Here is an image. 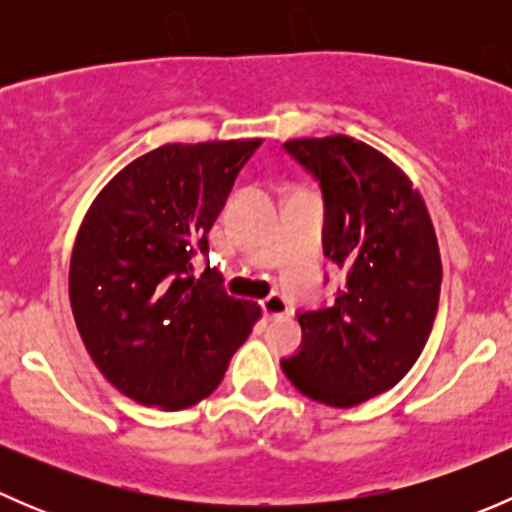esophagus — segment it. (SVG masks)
I'll use <instances>...</instances> for the list:
<instances>
[{"label": "esophagus", "instance_id": "obj_1", "mask_svg": "<svg viewBox=\"0 0 512 512\" xmlns=\"http://www.w3.org/2000/svg\"><path fill=\"white\" fill-rule=\"evenodd\" d=\"M262 309H265V317L272 319V317H282V314L289 312L287 302L282 294H270L267 299H262Z\"/></svg>", "mask_w": 512, "mask_h": 512}]
</instances>
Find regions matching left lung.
Returning <instances> with one entry per match:
<instances>
[{
  "mask_svg": "<svg viewBox=\"0 0 512 512\" xmlns=\"http://www.w3.org/2000/svg\"><path fill=\"white\" fill-rule=\"evenodd\" d=\"M285 151L317 178L324 255L344 272L334 302L297 314L287 379L319 404L352 409L399 384L426 347L441 252L421 193L384 153L349 136L294 138Z\"/></svg>",
  "mask_w": 512,
  "mask_h": 512,
  "instance_id": "1",
  "label": "left lung"
}]
</instances>
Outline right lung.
<instances>
[{"instance_id":"1","label":"right lung","mask_w":512,"mask_h":512,"mask_svg":"<svg viewBox=\"0 0 512 512\" xmlns=\"http://www.w3.org/2000/svg\"><path fill=\"white\" fill-rule=\"evenodd\" d=\"M260 143L160 146L128 163L81 223L69 270L76 327L98 371L138 404L180 411L213 394L260 319L215 267L193 275Z\"/></svg>"}]
</instances>
